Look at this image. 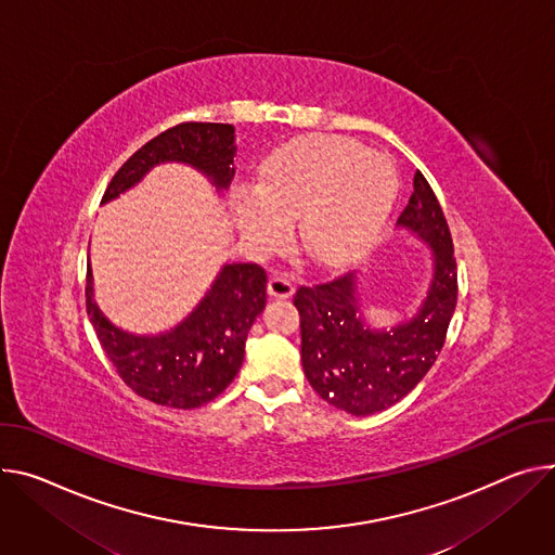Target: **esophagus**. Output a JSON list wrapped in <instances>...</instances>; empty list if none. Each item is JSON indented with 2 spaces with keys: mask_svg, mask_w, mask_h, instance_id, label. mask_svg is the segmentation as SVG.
Segmentation results:
<instances>
[{
  "mask_svg": "<svg viewBox=\"0 0 555 555\" xmlns=\"http://www.w3.org/2000/svg\"><path fill=\"white\" fill-rule=\"evenodd\" d=\"M268 294L272 298H289L294 294V285L287 276L283 274H272L268 281Z\"/></svg>",
  "mask_w": 555,
  "mask_h": 555,
  "instance_id": "34e87169",
  "label": "esophagus"
}]
</instances>
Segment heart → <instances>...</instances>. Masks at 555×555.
<instances>
[{
	"label": "heart",
	"instance_id": "1",
	"mask_svg": "<svg viewBox=\"0 0 555 555\" xmlns=\"http://www.w3.org/2000/svg\"><path fill=\"white\" fill-rule=\"evenodd\" d=\"M389 157L343 137H308L266 159L257 190L232 194L236 228L259 249L279 247L298 219V241L325 268L367 255L398 198Z\"/></svg>",
	"mask_w": 555,
	"mask_h": 555
}]
</instances>
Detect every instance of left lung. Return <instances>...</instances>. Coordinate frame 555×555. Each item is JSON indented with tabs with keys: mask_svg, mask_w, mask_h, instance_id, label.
Wrapping results in <instances>:
<instances>
[{
	"mask_svg": "<svg viewBox=\"0 0 555 555\" xmlns=\"http://www.w3.org/2000/svg\"><path fill=\"white\" fill-rule=\"evenodd\" d=\"M396 228L427 245L431 257V281L414 317L387 327L372 325L357 272L298 287L294 296L300 314V363L310 385L330 405L354 416L391 408L425 378L456 310L459 276L451 234L421 170Z\"/></svg>",
	"mask_w": 555,
	"mask_h": 555,
	"instance_id": "1",
	"label": "left lung"
}]
</instances>
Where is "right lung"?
I'll list each match as a JSON object with an SVG mask.
<instances>
[{"mask_svg": "<svg viewBox=\"0 0 555 555\" xmlns=\"http://www.w3.org/2000/svg\"><path fill=\"white\" fill-rule=\"evenodd\" d=\"M234 126L179 124L137 150L113 177L102 204L164 164L196 168L221 194L234 177ZM266 289L268 276L257 263H225L183 321L166 332L134 334L99 310L88 266L86 310L106 357L134 393L164 408L194 410L215 400L238 374L247 332L266 310Z\"/></svg>", "mask_w": 555, "mask_h": 555, "instance_id": "1", "label": "right lung"}]
</instances>
